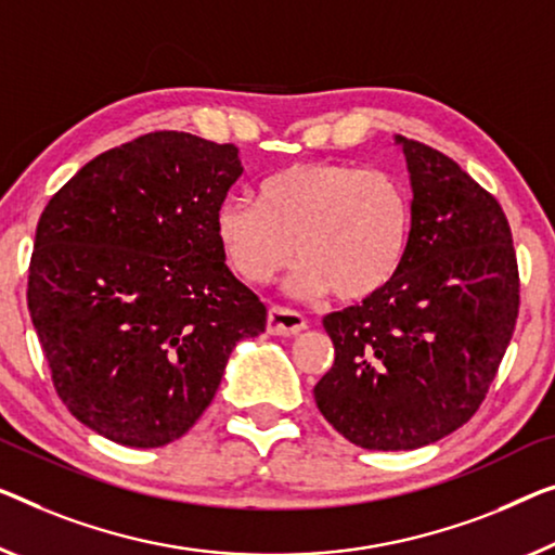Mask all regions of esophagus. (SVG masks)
I'll use <instances>...</instances> for the list:
<instances>
[{
	"mask_svg": "<svg viewBox=\"0 0 555 555\" xmlns=\"http://www.w3.org/2000/svg\"><path fill=\"white\" fill-rule=\"evenodd\" d=\"M306 328V319L299 311L284 309V306H271L267 317V331L274 336H296Z\"/></svg>",
	"mask_w": 555,
	"mask_h": 555,
	"instance_id": "obj_1",
	"label": "esophagus"
}]
</instances>
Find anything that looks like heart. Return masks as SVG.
Returning a JSON list of instances; mask_svg holds the SVG:
<instances>
[{
  "mask_svg": "<svg viewBox=\"0 0 555 555\" xmlns=\"http://www.w3.org/2000/svg\"><path fill=\"white\" fill-rule=\"evenodd\" d=\"M256 202L227 198L214 217L229 267L251 284H267L299 256L296 292L361 301L382 292L406 256L411 198L388 171L292 164L261 181Z\"/></svg>",
  "mask_w": 555,
  "mask_h": 555,
  "instance_id": "b5f03b06",
  "label": "heart"
}]
</instances>
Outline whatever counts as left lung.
<instances>
[{"instance_id": "8db88e82", "label": "left lung", "mask_w": 555, "mask_h": 555, "mask_svg": "<svg viewBox=\"0 0 555 555\" xmlns=\"http://www.w3.org/2000/svg\"><path fill=\"white\" fill-rule=\"evenodd\" d=\"M411 177V236L382 292L324 317L334 366L324 418L369 451H411L481 406L518 319V263L501 204L456 162L396 134Z\"/></svg>"}]
</instances>
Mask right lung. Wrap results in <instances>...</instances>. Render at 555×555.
<instances>
[{"label": "right lung", "mask_w": 555, "mask_h": 555, "mask_svg": "<svg viewBox=\"0 0 555 555\" xmlns=\"http://www.w3.org/2000/svg\"><path fill=\"white\" fill-rule=\"evenodd\" d=\"M234 144L152 131L85 164L37 224L27 304L72 416L131 449L184 436L267 306L227 267L214 217Z\"/></svg>", "instance_id": "add662e5"}]
</instances>
